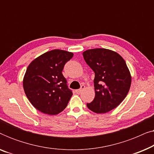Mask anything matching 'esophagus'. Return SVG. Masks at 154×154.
<instances>
[{
	"instance_id": "34e87169",
	"label": "esophagus",
	"mask_w": 154,
	"mask_h": 154,
	"mask_svg": "<svg viewBox=\"0 0 154 154\" xmlns=\"http://www.w3.org/2000/svg\"><path fill=\"white\" fill-rule=\"evenodd\" d=\"M84 89H85V85H81V88H80V89L75 90V92H76V93H78V94H80L82 91H83V90Z\"/></svg>"
}]
</instances>
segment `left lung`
<instances>
[{
	"label": "left lung",
	"mask_w": 154,
	"mask_h": 154,
	"mask_svg": "<svg viewBox=\"0 0 154 154\" xmlns=\"http://www.w3.org/2000/svg\"><path fill=\"white\" fill-rule=\"evenodd\" d=\"M84 60L94 72L95 97L87 104L96 113H104L116 108L125 98L132 77L123 58L116 52L95 48L83 52Z\"/></svg>",
	"instance_id": "1"
}]
</instances>
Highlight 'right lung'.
Returning <instances> with one entry per match:
<instances>
[{
	"mask_svg": "<svg viewBox=\"0 0 154 154\" xmlns=\"http://www.w3.org/2000/svg\"><path fill=\"white\" fill-rule=\"evenodd\" d=\"M72 52L52 50L33 60L23 79L24 92L31 104L41 112L56 115L66 108L72 96L62 74Z\"/></svg>",
	"mask_w": 154,
	"mask_h": 154,
	"instance_id": "right-lung-1",
	"label": "right lung"
}]
</instances>
